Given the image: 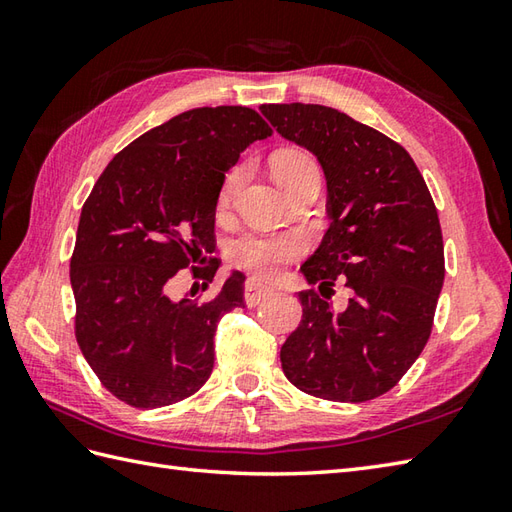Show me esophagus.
<instances>
[{
  "mask_svg": "<svg viewBox=\"0 0 512 512\" xmlns=\"http://www.w3.org/2000/svg\"><path fill=\"white\" fill-rule=\"evenodd\" d=\"M273 288L270 286H264L262 281H255V279H248L246 281V286H244V301H246V306H257L259 301H264L266 297H270L273 295Z\"/></svg>",
  "mask_w": 512,
  "mask_h": 512,
  "instance_id": "1",
  "label": "esophagus"
}]
</instances>
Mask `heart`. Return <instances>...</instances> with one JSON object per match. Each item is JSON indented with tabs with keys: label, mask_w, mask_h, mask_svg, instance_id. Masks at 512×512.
<instances>
[{
	"label": "heart",
	"mask_w": 512,
	"mask_h": 512,
	"mask_svg": "<svg viewBox=\"0 0 512 512\" xmlns=\"http://www.w3.org/2000/svg\"><path fill=\"white\" fill-rule=\"evenodd\" d=\"M310 171H319L317 162L301 149H284L273 158V173L281 187H288L290 182L306 176ZM242 178V169H233L228 173L222 191L220 202L226 204L233 198V193ZM303 253V239L299 235H255L248 233L233 239L228 244V259L239 268L253 270L257 275H275L277 270L288 264L290 259H295Z\"/></svg>",
	"instance_id": "1"
}]
</instances>
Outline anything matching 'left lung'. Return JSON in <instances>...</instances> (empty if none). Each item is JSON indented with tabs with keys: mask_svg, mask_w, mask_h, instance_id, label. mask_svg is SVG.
Returning <instances> with one entry per match:
<instances>
[{
	"mask_svg": "<svg viewBox=\"0 0 512 512\" xmlns=\"http://www.w3.org/2000/svg\"><path fill=\"white\" fill-rule=\"evenodd\" d=\"M259 110L286 140L317 156L328 184L332 224L301 266L303 277L319 291L336 278L355 290L343 313L314 288L299 292L303 317L281 345L284 374L325 400L383 396L431 334L444 284L436 204L407 149L374 127L325 105Z\"/></svg>",
	"mask_w": 512,
	"mask_h": 512,
	"instance_id": "8db88e82",
	"label": "left lung"
}]
</instances>
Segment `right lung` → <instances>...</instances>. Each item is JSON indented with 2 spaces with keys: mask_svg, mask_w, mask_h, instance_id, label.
I'll use <instances>...</instances> for the list:
<instances>
[{
  "mask_svg": "<svg viewBox=\"0 0 512 512\" xmlns=\"http://www.w3.org/2000/svg\"><path fill=\"white\" fill-rule=\"evenodd\" d=\"M270 134L250 107H195L129 143L85 200L70 259L76 343L127 405L167 407L209 380L217 321L244 306L246 277L233 270L202 303L173 301L167 281L213 253L226 171Z\"/></svg>",
  "mask_w": 512,
  "mask_h": 512,
  "instance_id": "right-lung-1",
  "label": "right lung"
}]
</instances>
